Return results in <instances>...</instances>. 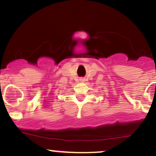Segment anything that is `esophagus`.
Masks as SVG:
<instances>
[{"instance_id":"obj_1","label":"esophagus","mask_w":156,"mask_h":156,"mask_svg":"<svg viewBox=\"0 0 156 156\" xmlns=\"http://www.w3.org/2000/svg\"><path fill=\"white\" fill-rule=\"evenodd\" d=\"M81 80H83V79H81Z\"/></svg>"}]
</instances>
